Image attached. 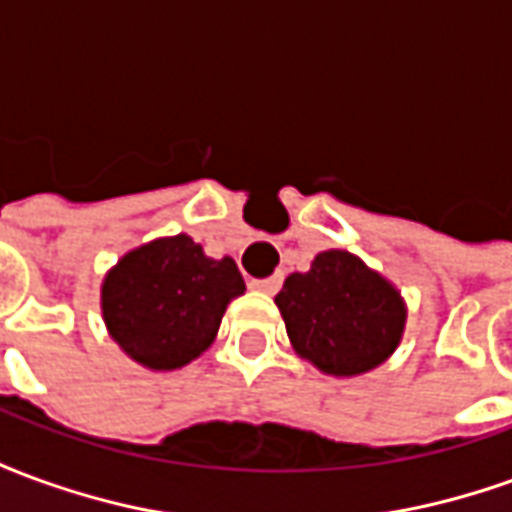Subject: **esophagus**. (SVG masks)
Returning a JSON list of instances; mask_svg holds the SVG:
<instances>
[{
    "instance_id": "esophagus-1",
    "label": "esophagus",
    "mask_w": 512,
    "mask_h": 512,
    "mask_svg": "<svg viewBox=\"0 0 512 512\" xmlns=\"http://www.w3.org/2000/svg\"><path fill=\"white\" fill-rule=\"evenodd\" d=\"M249 285H252L255 290H260V293H268V296H274V293L282 288V277H279V274H274V277H268V279H252Z\"/></svg>"
}]
</instances>
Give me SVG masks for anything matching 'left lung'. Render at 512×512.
Returning a JSON list of instances; mask_svg holds the SVG:
<instances>
[{
    "label": "left lung",
    "instance_id": "8db88e82",
    "mask_svg": "<svg viewBox=\"0 0 512 512\" xmlns=\"http://www.w3.org/2000/svg\"><path fill=\"white\" fill-rule=\"evenodd\" d=\"M274 304L293 351L334 378L381 367L406 332L400 290L345 249L318 252L310 271L285 279Z\"/></svg>",
    "mask_w": 512,
    "mask_h": 512
}]
</instances>
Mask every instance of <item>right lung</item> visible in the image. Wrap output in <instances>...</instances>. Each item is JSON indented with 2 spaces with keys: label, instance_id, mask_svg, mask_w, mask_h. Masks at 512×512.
<instances>
[{
  "label": "right lung",
  "instance_id": "right-lung-1",
  "mask_svg": "<svg viewBox=\"0 0 512 512\" xmlns=\"http://www.w3.org/2000/svg\"><path fill=\"white\" fill-rule=\"evenodd\" d=\"M244 290L233 257L213 260L186 233L164 235L126 252L106 271L101 315L128 359L169 373L211 348L227 304Z\"/></svg>",
  "mask_w": 512,
  "mask_h": 512
}]
</instances>
